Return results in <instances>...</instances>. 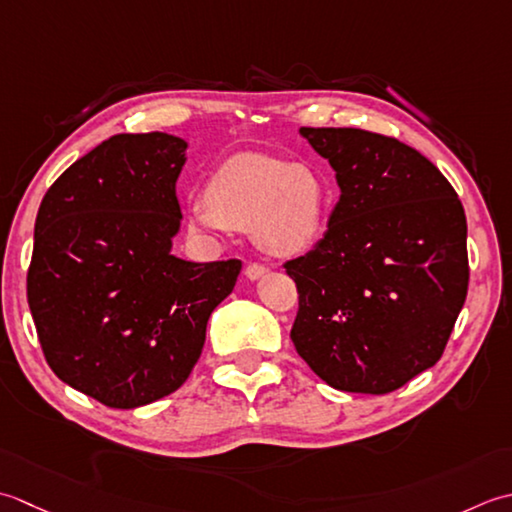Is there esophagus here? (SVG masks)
Wrapping results in <instances>:
<instances>
[{"mask_svg":"<svg viewBox=\"0 0 512 512\" xmlns=\"http://www.w3.org/2000/svg\"><path fill=\"white\" fill-rule=\"evenodd\" d=\"M267 267L265 265H260V263H249L247 265V269H245V276L249 278V280H258V278H263L265 274H267Z\"/></svg>","mask_w":512,"mask_h":512,"instance_id":"obj_1","label":"esophagus"}]
</instances>
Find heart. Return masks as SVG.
<instances>
[{"label":"heart","mask_w":512,"mask_h":512,"mask_svg":"<svg viewBox=\"0 0 512 512\" xmlns=\"http://www.w3.org/2000/svg\"><path fill=\"white\" fill-rule=\"evenodd\" d=\"M327 203V187L316 170L263 154H241L214 174L207 201L198 198L187 205V227L207 241L227 229H243L269 254L291 256L318 241Z\"/></svg>","instance_id":"b5f03b06"}]
</instances>
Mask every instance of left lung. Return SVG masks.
<instances>
[{
  "mask_svg": "<svg viewBox=\"0 0 512 512\" xmlns=\"http://www.w3.org/2000/svg\"><path fill=\"white\" fill-rule=\"evenodd\" d=\"M336 172L340 201L309 254L291 340L329 387L382 395L442 358L468 291L466 216L444 174L393 137L300 128Z\"/></svg>",
  "mask_w": 512,
  "mask_h": 512,
  "instance_id": "1",
  "label": "left lung"
}]
</instances>
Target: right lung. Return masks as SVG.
Listing matches in <instances>:
<instances>
[{
  "label": "right lung",
  "mask_w": 512,
  "mask_h": 512,
  "mask_svg": "<svg viewBox=\"0 0 512 512\" xmlns=\"http://www.w3.org/2000/svg\"><path fill=\"white\" fill-rule=\"evenodd\" d=\"M187 143L114 134L50 185L35 221L28 307L61 382L110 409L174 393L201 358L241 260L172 254Z\"/></svg>",
  "instance_id": "1"
}]
</instances>
